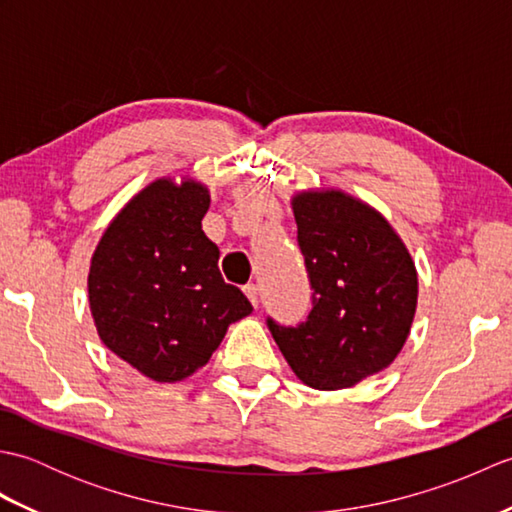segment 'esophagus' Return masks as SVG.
I'll return each instance as SVG.
<instances>
[{"mask_svg":"<svg viewBox=\"0 0 512 512\" xmlns=\"http://www.w3.org/2000/svg\"><path fill=\"white\" fill-rule=\"evenodd\" d=\"M244 295L248 297V301L253 303V306L257 308V303H259V295H257V286L255 284H246L244 286Z\"/></svg>","mask_w":512,"mask_h":512,"instance_id":"34e87169","label":"esophagus"}]
</instances>
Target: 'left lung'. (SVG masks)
<instances>
[{"instance_id":"left-lung-1","label":"left lung","mask_w":512,"mask_h":512,"mask_svg":"<svg viewBox=\"0 0 512 512\" xmlns=\"http://www.w3.org/2000/svg\"><path fill=\"white\" fill-rule=\"evenodd\" d=\"M312 310L297 328L268 319L281 354L308 387L334 391L389 367L418 306L407 246L372 206L343 191L292 198Z\"/></svg>"}]
</instances>
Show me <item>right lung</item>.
Listing matches in <instances>:
<instances>
[{
	"label": "right lung",
	"instance_id": "obj_1",
	"mask_svg": "<svg viewBox=\"0 0 512 512\" xmlns=\"http://www.w3.org/2000/svg\"><path fill=\"white\" fill-rule=\"evenodd\" d=\"M204 184L158 178L136 193L96 246L88 275L105 347L156 383H178L209 363L228 325L253 312L217 268L202 231Z\"/></svg>",
	"mask_w": 512,
	"mask_h": 512
}]
</instances>
